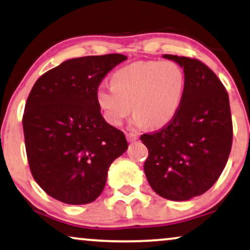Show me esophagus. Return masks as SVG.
<instances>
[{"instance_id": "34e87169", "label": "esophagus", "mask_w": 250, "mask_h": 250, "mask_svg": "<svg viewBox=\"0 0 250 250\" xmlns=\"http://www.w3.org/2000/svg\"><path fill=\"white\" fill-rule=\"evenodd\" d=\"M127 139L128 142H136L138 139V136L137 134H134V132H129V134H127Z\"/></svg>"}]
</instances>
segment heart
Instances as JSON below:
<instances>
[{"label": "heart", "instance_id": "heart-1", "mask_svg": "<svg viewBox=\"0 0 250 250\" xmlns=\"http://www.w3.org/2000/svg\"><path fill=\"white\" fill-rule=\"evenodd\" d=\"M186 76L172 61H142L123 66L112 75V84L98 86L96 98L106 121L120 125L132 109L136 125L161 128L181 108Z\"/></svg>", "mask_w": 250, "mask_h": 250}]
</instances>
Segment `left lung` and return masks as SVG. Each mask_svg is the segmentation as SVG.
Listing matches in <instances>:
<instances>
[{
  "mask_svg": "<svg viewBox=\"0 0 250 250\" xmlns=\"http://www.w3.org/2000/svg\"><path fill=\"white\" fill-rule=\"evenodd\" d=\"M184 68L185 94L174 119L141 136L148 149L146 178L156 194L185 201L208 191L231 152L233 125L229 95L217 75L195 58L164 55Z\"/></svg>",
  "mask_w": 250,
  "mask_h": 250,
  "instance_id": "left-lung-1",
  "label": "left lung"
}]
</instances>
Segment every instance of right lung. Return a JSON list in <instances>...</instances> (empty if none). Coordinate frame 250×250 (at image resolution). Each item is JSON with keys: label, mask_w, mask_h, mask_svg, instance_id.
<instances>
[{"label": "right lung", "mask_w": 250, "mask_h": 250, "mask_svg": "<svg viewBox=\"0 0 250 250\" xmlns=\"http://www.w3.org/2000/svg\"><path fill=\"white\" fill-rule=\"evenodd\" d=\"M120 53L68 59L40 76L22 115L29 169L46 194L68 205L95 201L107 170L128 148L125 134L108 125L96 92Z\"/></svg>", "instance_id": "add662e5"}]
</instances>
